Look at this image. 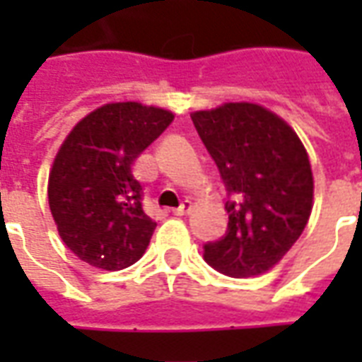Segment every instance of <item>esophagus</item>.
Returning a JSON list of instances; mask_svg holds the SVG:
<instances>
[{"label": "esophagus", "mask_w": 362, "mask_h": 362, "mask_svg": "<svg viewBox=\"0 0 362 362\" xmlns=\"http://www.w3.org/2000/svg\"><path fill=\"white\" fill-rule=\"evenodd\" d=\"M192 211V202H189V199H184V202H182L180 204V207H178V209H174V215H188V213Z\"/></svg>", "instance_id": "1"}]
</instances>
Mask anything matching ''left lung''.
<instances>
[{"label":"left lung","mask_w":362,"mask_h":362,"mask_svg":"<svg viewBox=\"0 0 362 362\" xmlns=\"http://www.w3.org/2000/svg\"><path fill=\"white\" fill-rule=\"evenodd\" d=\"M192 122L227 189V233L204 244L205 262L228 277L266 273L310 217L314 180L303 143L258 104H223L194 112Z\"/></svg>","instance_id":"obj_1"}]
</instances>
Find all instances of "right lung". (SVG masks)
<instances>
[{"label":"right lung","mask_w":362,"mask_h":362,"mask_svg":"<svg viewBox=\"0 0 362 362\" xmlns=\"http://www.w3.org/2000/svg\"><path fill=\"white\" fill-rule=\"evenodd\" d=\"M173 119V112L139 103L104 104L67 135L52 166L48 204L77 258L116 272L145 254L157 223L143 211L132 166Z\"/></svg>","instance_id":"1"}]
</instances>
